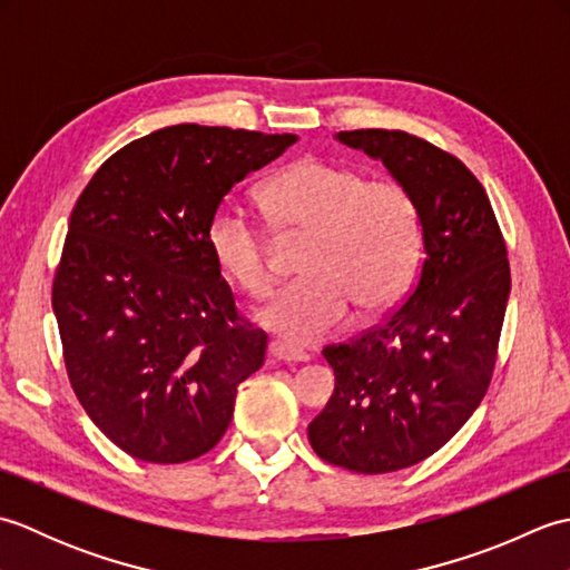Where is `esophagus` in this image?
<instances>
[{
    "label": "esophagus",
    "mask_w": 570,
    "mask_h": 570,
    "mask_svg": "<svg viewBox=\"0 0 570 570\" xmlns=\"http://www.w3.org/2000/svg\"><path fill=\"white\" fill-rule=\"evenodd\" d=\"M266 353H269V357L274 362H306L308 360L306 353H301V350H294V347H288L284 343H278V341H272Z\"/></svg>",
    "instance_id": "34e87169"
}]
</instances>
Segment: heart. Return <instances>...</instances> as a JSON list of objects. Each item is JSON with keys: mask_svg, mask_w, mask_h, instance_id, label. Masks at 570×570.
Instances as JSON below:
<instances>
[{"mask_svg": "<svg viewBox=\"0 0 570 570\" xmlns=\"http://www.w3.org/2000/svg\"><path fill=\"white\" fill-rule=\"evenodd\" d=\"M278 233L308 237L296 284L286 286L259 323L292 345H313L345 323L350 308L372 318L404 294L421 254V213L394 180H367L357 168L301 159L262 190ZM208 249L220 272L249 298L274 288L272 247L237 205L223 203L208 223Z\"/></svg>", "mask_w": 570, "mask_h": 570, "instance_id": "heart-1", "label": "heart"}]
</instances>
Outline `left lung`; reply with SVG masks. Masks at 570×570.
Instances as JSON below:
<instances>
[{
	"instance_id": "1",
	"label": "left lung",
	"mask_w": 570,
	"mask_h": 570,
	"mask_svg": "<svg viewBox=\"0 0 570 570\" xmlns=\"http://www.w3.org/2000/svg\"><path fill=\"white\" fill-rule=\"evenodd\" d=\"M335 139L382 161L421 213L414 288L384 323L323 350L335 390L308 423L323 460L382 475L433 455L485 396L510 262L485 188L455 156L406 131L355 129Z\"/></svg>"
}]
</instances>
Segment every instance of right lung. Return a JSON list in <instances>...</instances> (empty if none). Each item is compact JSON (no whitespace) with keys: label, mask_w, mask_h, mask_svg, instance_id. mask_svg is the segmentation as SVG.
<instances>
[{"label":"right lung","mask_w":570,"mask_h":570,"mask_svg":"<svg viewBox=\"0 0 570 570\" xmlns=\"http://www.w3.org/2000/svg\"><path fill=\"white\" fill-rule=\"evenodd\" d=\"M296 135L176 125L127 144L70 213L53 282L66 370L90 421L147 463L208 453L266 335L235 311L208 223Z\"/></svg>","instance_id":"add662e5"}]
</instances>
